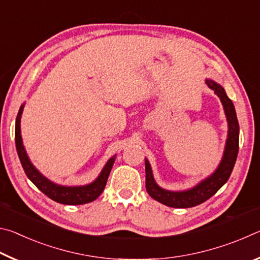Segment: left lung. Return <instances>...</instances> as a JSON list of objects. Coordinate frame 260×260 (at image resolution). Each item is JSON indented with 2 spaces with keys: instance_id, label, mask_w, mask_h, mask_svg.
<instances>
[{
  "instance_id": "1",
  "label": "left lung",
  "mask_w": 260,
  "mask_h": 260,
  "mask_svg": "<svg viewBox=\"0 0 260 260\" xmlns=\"http://www.w3.org/2000/svg\"><path fill=\"white\" fill-rule=\"evenodd\" d=\"M206 85L209 88L214 90V94L221 101V104L225 111L227 122H228V132L227 140L225 144V150L221 160L215 169L214 172L210 177L205 178L192 188L186 189V190H167V189L158 186L153 178L152 170L150 162L146 158V188L149 195L153 200L159 202V203L171 206V208H192V206L200 205L203 202L208 201L212 197L223 184L230 179L232 171L234 169L237 152H239V135L240 127L237 121L236 112L234 104L228 98L225 89L213 80L206 79Z\"/></svg>"
}]
</instances>
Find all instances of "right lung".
<instances>
[{
    "instance_id": "obj_1",
    "label": "right lung",
    "mask_w": 260,
    "mask_h": 260,
    "mask_svg": "<svg viewBox=\"0 0 260 260\" xmlns=\"http://www.w3.org/2000/svg\"><path fill=\"white\" fill-rule=\"evenodd\" d=\"M24 105L25 104H21L19 112L17 114L15 140L17 152H18L21 166H23L27 178L35 184V186L40 189L45 195H47L52 201L57 202V203L67 205H80L90 203V202L95 201L104 190L109 174L111 172L114 160H116V155L112 156L107 161V164L104 165L102 171H101V173L99 174V177L96 178L93 182L85 184V186H61V184L50 181L49 179H47L45 175L32 164V161L29 160V158L27 156V152L25 150L20 132V119L21 113H23L24 110Z\"/></svg>"
}]
</instances>
